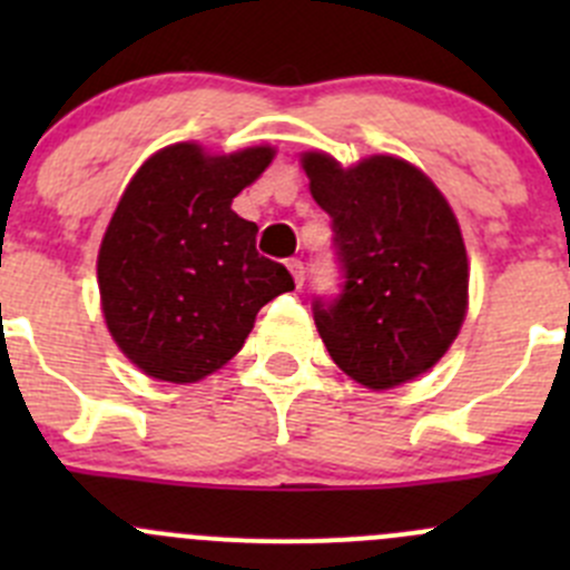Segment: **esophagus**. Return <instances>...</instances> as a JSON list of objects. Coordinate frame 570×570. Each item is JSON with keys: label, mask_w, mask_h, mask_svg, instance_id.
Listing matches in <instances>:
<instances>
[{"label": "esophagus", "mask_w": 570, "mask_h": 570, "mask_svg": "<svg viewBox=\"0 0 570 570\" xmlns=\"http://www.w3.org/2000/svg\"><path fill=\"white\" fill-rule=\"evenodd\" d=\"M286 267H289L292 278H295V284H297V286L306 284V267H303L301 258H289V262H286Z\"/></svg>", "instance_id": "obj_1"}]
</instances>
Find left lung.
I'll use <instances>...</instances> for the list:
<instances>
[{
    "label": "left lung",
    "instance_id": "left-lung-1",
    "mask_svg": "<svg viewBox=\"0 0 570 570\" xmlns=\"http://www.w3.org/2000/svg\"><path fill=\"white\" fill-rule=\"evenodd\" d=\"M314 200L331 215L344 286L314 301V322L344 375L366 389L402 386L441 361L469 306V258L455 212L400 157L342 168L301 157Z\"/></svg>",
    "mask_w": 570,
    "mask_h": 570
}]
</instances>
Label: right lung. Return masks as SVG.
I'll use <instances>...</instances> for the list:
<instances>
[{
  "label": "right lung",
  "mask_w": 570,
  "mask_h": 570,
  "mask_svg": "<svg viewBox=\"0 0 570 570\" xmlns=\"http://www.w3.org/2000/svg\"><path fill=\"white\" fill-rule=\"evenodd\" d=\"M275 148L212 157L176 142L140 165L99 248L101 312L120 353L168 383H195L243 350L258 308L295 289L256 250V223L232 200Z\"/></svg>",
  "instance_id": "1"
}]
</instances>
